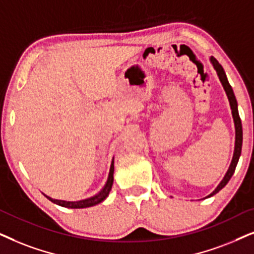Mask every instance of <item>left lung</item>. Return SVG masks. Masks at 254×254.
<instances>
[{"mask_svg":"<svg viewBox=\"0 0 254 254\" xmlns=\"http://www.w3.org/2000/svg\"><path fill=\"white\" fill-rule=\"evenodd\" d=\"M210 63L212 64V66H214V68L216 69V73H217V75L219 77V81H221L223 88H224L225 93H226V96H228L229 99V102H230V107H231V113H232V117H233V122H235V129H236V140H235V151H233V157H232V160H231V164H230L229 166V170L226 172L224 178H223V180L219 182V185L216 187V189L214 191L211 192L210 195H208L207 197H210V196L217 194V192L221 190L222 188H224L226 184H228L230 179L235 173V170H236V166H237L238 164V160H239V157H241V153H242V144H243V129H242V122H241V117H239V114H238V104H237V100H236V96L235 94H233V90L231 86H230L229 81H228V77H226V74L224 72V69H223V67L221 66V64H219L217 60H216L214 57H211L210 58Z\"/></svg>","mask_w":254,"mask_h":254,"instance_id":"8db88e82","label":"left lung"}]
</instances>
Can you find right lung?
Returning a JSON list of instances; mask_svg holds the SVG:
<instances>
[{"instance_id":"1","label":"right lung","mask_w":254,"mask_h":254,"mask_svg":"<svg viewBox=\"0 0 254 254\" xmlns=\"http://www.w3.org/2000/svg\"><path fill=\"white\" fill-rule=\"evenodd\" d=\"M114 170L115 168H114V158H113V161H111V165H110L109 175H108V180L106 182V185H104V187L101 189V190L97 192L96 195L92 196V197L84 198V200H80V201H64V200H56V198L50 197V196H47L45 194L44 195H45L51 202H53V203H56L58 205H62V207H65V208L82 209V208L93 207V205L99 204L102 201L106 200V198L108 197V195H109L111 187H113V184H114Z\"/></svg>"}]
</instances>
